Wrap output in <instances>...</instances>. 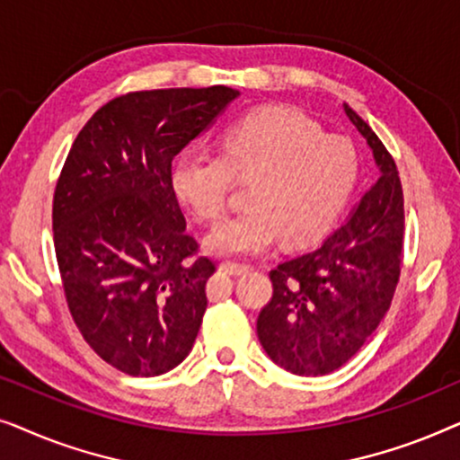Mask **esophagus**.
<instances>
[{"mask_svg": "<svg viewBox=\"0 0 460 460\" xmlns=\"http://www.w3.org/2000/svg\"><path fill=\"white\" fill-rule=\"evenodd\" d=\"M222 270L224 272H228L232 276H241V274H247L251 266H247V263H234V261H226L222 263Z\"/></svg>", "mask_w": 460, "mask_h": 460, "instance_id": "1", "label": "esophagus"}]
</instances>
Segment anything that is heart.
I'll use <instances>...</instances> for the list:
<instances>
[{"instance_id": "obj_1", "label": "heart", "mask_w": 460, "mask_h": 460, "mask_svg": "<svg viewBox=\"0 0 460 460\" xmlns=\"http://www.w3.org/2000/svg\"><path fill=\"white\" fill-rule=\"evenodd\" d=\"M236 180H251V207L207 238L219 255H257L285 236L304 247L331 232L360 178V155L349 137L324 134L293 109L244 112L219 137V155L186 150L172 167V190L192 216L217 222Z\"/></svg>"}]
</instances>
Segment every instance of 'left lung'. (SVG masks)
Returning a JSON list of instances; mask_svg holds the SVG:
<instances>
[{"mask_svg":"<svg viewBox=\"0 0 460 460\" xmlns=\"http://www.w3.org/2000/svg\"><path fill=\"white\" fill-rule=\"evenodd\" d=\"M343 111L373 148L379 180L318 249L270 272L272 299L257 318L266 354L301 376L329 375L358 354L392 305L402 270L398 167L368 123L348 104Z\"/></svg>","mask_w":460,"mask_h":460,"instance_id":"8db88e82","label":"left lung"}]
</instances>
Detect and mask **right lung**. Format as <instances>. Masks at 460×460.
I'll return each instance as SVG.
<instances>
[{
  "label": "right lung",
  "mask_w": 460,
  "mask_h": 460,
  "mask_svg": "<svg viewBox=\"0 0 460 460\" xmlns=\"http://www.w3.org/2000/svg\"><path fill=\"white\" fill-rule=\"evenodd\" d=\"M238 92H129L93 112L56 181L54 249L68 312L90 348L131 376L190 354L216 261L199 255L172 190L173 156Z\"/></svg>",
  "instance_id": "right-lung-1"
}]
</instances>
